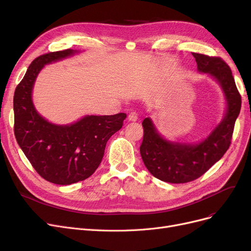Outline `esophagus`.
I'll list each match as a JSON object with an SVG mask.
<instances>
[{
  "label": "esophagus",
  "mask_w": 251,
  "mask_h": 251,
  "mask_svg": "<svg viewBox=\"0 0 251 251\" xmlns=\"http://www.w3.org/2000/svg\"><path fill=\"white\" fill-rule=\"evenodd\" d=\"M137 119H138V117H137V114H136L135 112H131V113L128 115V120H129V121L135 122V121H137Z\"/></svg>",
  "instance_id": "obj_1"
}]
</instances>
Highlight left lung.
Masks as SVG:
<instances>
[{
  "mask_svg": "<svg viewBox=\"0 0 251 251\" xmlns=\"http://www.w3.org/2000/svg\"><path fill=\"white\" fill-rule=\"evenodd\" d=\"M197 70L213 76L220 83L227 100V112L222 122L200 143L171 142L157 132L150 118L142 122L140 146L142 161L151 174L168 183H187L202 176L228 151L236 119L241 109V96L232 71L220 57L192 52Z\"/></svg>",
  "mask_w": 251,
  "mask_h": 251,
  "instance_id": "obj_1",
  "label": "left lung"
}]
</instances>
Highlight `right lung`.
Here are the masks:
<instances>
[{
    "label": "right lung",
    "instance_id": "right-lung-1",
    "mask_svg": "<svg viewBox=\"0 0 251 251\" xmlns=\"http://www.w3.org/2000/svg\"><path fill=\"white\" fill-rule=\"evenodd\" d=\"M71 49L51 51L32 61L14 94V133L22 151L45 180L69 185L85 180L100 166L107 141L120 130L126 114L85 116L70 125H56L39 115L31 94L44 66L74 55Z\"/></svg>",
    "mask_w": 251,
    "mask_h": 251
}]
</instances>
